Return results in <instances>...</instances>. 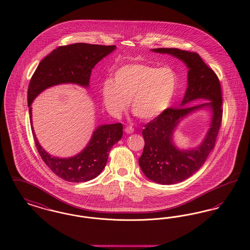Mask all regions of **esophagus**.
I'll list each match as a JSON object with an SVG mask.
<instances>
[{
	"instance_id": "1",
	"label": "esophagus",
	"mask_w": 250,
	"mask_h": 250,
	"mask_svg": "<svg viewBox=\"0 0 250 250\" xmlns=\"http://www.w3.org/2000/svg\"><path fill=\"white\" fill-rule=\"evenodd\" d=\"M125 132L126 134H132V133L134 132V128H133L132 126H126V127L125 128Z\"/></svg>"
}]
</instances>
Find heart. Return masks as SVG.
Listing matches in <instances>:
<instances>
[{
    "label": "heart",
    "mask_w": 250,
    "mask_h": 250,
    "mask_svg": "<svg viewBox=\"0 0 250 250\" xmlns=\"http://www.w3.org/2000/svg\"><path fill=\"white\" fill-rule=\"evenodd\" d=\"M178 77L169 66L135 62L125 64L113 73V81L101 86L103 104L107 111L118 116L131 101L133 113L150 121L161 116L171 106L177 92Z\"/></svg>",
    "instance_id": "1"
}]
</instances>
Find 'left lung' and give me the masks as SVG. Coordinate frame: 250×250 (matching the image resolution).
<instances>
[{
    "label": "left lung",
    "mask_w": 250,
    "mask_h": 250,
    "mask_svg": "<svg viewBox=\"0 0 250 250\" xmlns=\"http://www.w3.org/2000/svg\"><path fill=\"white\" fill-rule=\"evenodd\" d=\"M154 52L169 54L181 60L188 68V88L178 108H168L161 116L144 125V148L139 164L144 175L160 185L177 184L193 175L214 149L222 120V94L217 76L196 52L179 48H154ZM208 101L201 105L186 107L194 100ZM209 109L211 122L202 143L191 149H179L173 134L179 122L191 113Z\"/></svg>",
    "instance_id": "8db88e82"
}]
</instances>
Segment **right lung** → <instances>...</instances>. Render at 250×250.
<instances>
[{
  "mask_svg": "<svg viewBox=\"0 0 250 250\" xmlns=\"http://www.w3.org/2000/svg\"><path fill=\"white\" fill-rule=\"evenodd\" d=\"M115 48L116 46L86 43L62 46L52 50L39 62L31 79L27 101L36 149L46 165L65 181L82 183L97 177L107 164L111 147L123 137V125L118 123L97 126L90 142L78 155L67 158L52 156L41 147L36 139L31 105L37 95L55 85L73 83L88 88L92 69Z\"/></svg>",
  "mask_w": 250,
  "mask_h": 250,
  "instance_id": "right-lung-1",
  "label": "right lung"
}]
</instances>
